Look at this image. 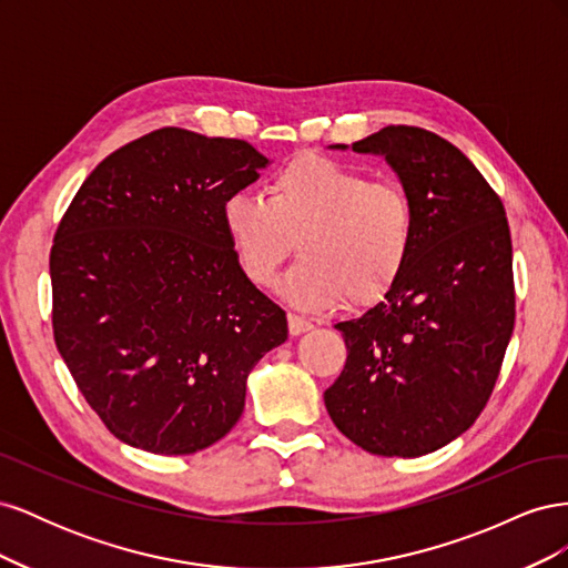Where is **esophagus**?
I'll use <instances>...</instances> for the list:
<instances>
[{
  "instance_id": "1",
  "label": "esophagus",
  "mask_w": 568,
  "mask_h": 568,
  "mask_svg": "<svg viewBox=\"0 0 568 568\" xmlns=\"http://www.w3.org/2000/svg\"><path fill=\"white\" fill-rule=\"evenodd\" d=\"M311 329H313V324L307 322L305 317H301V315H291V313H288V334H291V336H301V334L311 332Z\"/></svg>"
}]
</instances>
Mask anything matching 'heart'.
<instances>
[{
  "instance_id": "b5f03b06",
  "label": "heart",
  "mask_w": 568,
  "mask_h": 568,
  "mask_svg": "<svg viewBox=\"0 0 568 568\" xmlns=\"http://www.w3.org/2000/svg\"><path fill=\"white\" fill-rule=\"evenodd\" d=\"M236 263L257 286L277 277L286 257L303 255L280 294L303 311H334L351 298L386 296L415 246V211L400 186L372 182L334 159L303 153L267 182V196L234 192L220 209Z\"/></svg>"
}]
</instances>
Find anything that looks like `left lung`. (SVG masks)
Listing matches in <instances>:
<instances>
[{
  "mask_svg": "<svg viewBox=\"0 0 568 568\" xmlns=\"http://www.w3.org/2000/svg\"><path fill=\"white\" fill-rule=\"evenodd\" d=\"M351 149L398 175L415 246L379 303L334 324L348 357L324 405L363 450L422 457L467 432L500 374L514 329L509 225L476 165L434 132L388 125Z\"/></svg>",
  "mask_w": 568,
  "mask_h": 568,
  "instance_id": "8db88e82",
  "label": "left lung"
}]
</instances>
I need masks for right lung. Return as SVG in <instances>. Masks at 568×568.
Returning <instances> with one entry per match:
<instances>
[{"mask_svg": "<svg viewBox=\"0 0 568 568\" xmlns=\"http://www.w3.org/2000/svg\"><path fill=\"white\" fill-rule=\"evenodd\" d=\"M270 161L244 140L153 130L82 182L49 255L54 341L109 432L192 455L232 432L286 313L236 263L220 209Z\"/></svg>", "mask_w": 568, "mask_h": 568, "instance_id": "right-lung-1", "label": "right lung"}]
</instances>
